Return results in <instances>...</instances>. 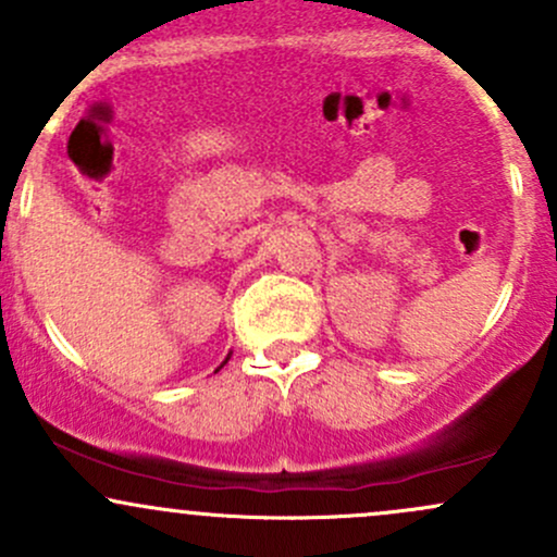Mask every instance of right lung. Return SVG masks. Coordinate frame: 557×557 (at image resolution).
<instances>
[{
	"instance_id": "add662e5",
	"label": "right lung",
	"mask_w": 557,
	"mask_h": 557,
	"mask_svg": "<svg viewBox=\"0 0 557 557\" xmlns=\"http://www.w3.org/2000/svg\"><path fill=\"white\" fill-rule=\"evenodd\" d=\"M223 363H228V358H225V361H223Z\"/></svg>"
}]
</instances>
